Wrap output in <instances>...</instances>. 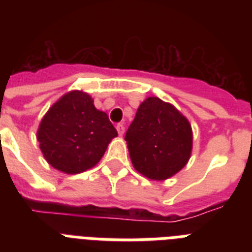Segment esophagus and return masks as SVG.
Wrapping results in <instances>:
<instances>
[{
  "instance_id": "esophagus-1",
  "label": "esophagus",
  "mask_w": 252,
  "mask_h": 252,
  "mask_svg": "<svg viewBox=\"0 0 252 252\" xmlns=\"http://www.w3.org/2000/svg\"><path fill=\"white\" fill-rule=\"evenodd\" d=\"M116 130H117V132H119L120 136H122L125 133V126L122 124H119L117 126H116Z\"/></svg>"
}]
</instances>
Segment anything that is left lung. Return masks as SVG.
I'll return each mask as SVG.
<instances>
[{"mask_svg": "<svg viewBox=\"0 0 252 252\" xmlns=\"http://www.w3.org/2000/svg\"><path fill=\"white\" fill-rule=\"evenodd\" d=\"M125 140L133 168L150 179L164 180L188 162L192 127L174 106L149 97L140 104Z\"/></svg>", "mask_w": 252, "mask_h": 252, "instance_id": "8db88e82", "label": "left lung"}]
</instances>
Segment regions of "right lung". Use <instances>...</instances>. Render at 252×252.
Listing matches in <instances>:
<instances>
[{
    "instance_id": "1",
    "label": "right lung",
    "mask_w": 252,
    "mask_h": 252,
    "mask_svg": "<svg viewBox=\"0 0 252 252\" xmlns=\"http://www.w3.org/2000/svg\"><path fill=\"white\" fill-rule=\"evenodd\" d=\"M117 131L87 93L73 91L50 107L37 130L44 158L66 174L91 169L103 157Z\"/></svg>"
}]
</instances>
